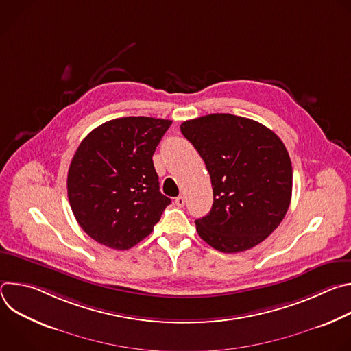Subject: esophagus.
I'll list each match as a JSON object with an SVG mask.
<instances>
[{"label":"esophagus","mask_w":351,"mask_h":351,"mask_svg":"<svg viewBox=\"0 0 351 351\" xmlns=\"http://www.w3.org/2000/svg\"><path fill=\"white\" fill-rule=\"evenodd\" d=\"M175 204H176L179 208L184 207V204H186V198H184L183 195H179V197L175 199Z\"/></svg>","instance_id":"esophagus-1"}]
</instances>
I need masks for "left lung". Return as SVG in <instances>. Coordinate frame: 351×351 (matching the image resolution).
Listing matches in <instances>:
<instances>
[{"label": "left lung", "mask_w": 351, "mask_h": 351, "mask_svg": "<svg viewBox=\"0 0 351 351\" xmlns=\"http://www.w3.org/2000/svg\"><path fill=\"white\" fill-rule=\"evenodd\" d=\"M210 172L214 203L195 219L198 236L222 253L264 241L282 222L291 199L293 171L282 140L267 126L230 114L180 125Z\"/></svg>", "instance_id": "1"}]
</instances>
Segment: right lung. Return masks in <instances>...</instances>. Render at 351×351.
<instances>
[{
	"label": "right lung",
	"mask_w": 351,
	"mask_h": 351,
	"mask_svg": "<svg viewBox=\"0 0 351 351\" xmlns=\"http://www.w3.org/2000/svg\"><path fill=\"white\" fill-rule=\"evenodd\" d=\"M172 121L126 117L91 130L68 172V198L95 241L129 250L153 232L171 198L160 191L153 154Z\"/></svg>",
	"instance_id": "add662e5"
}]
</instances>
